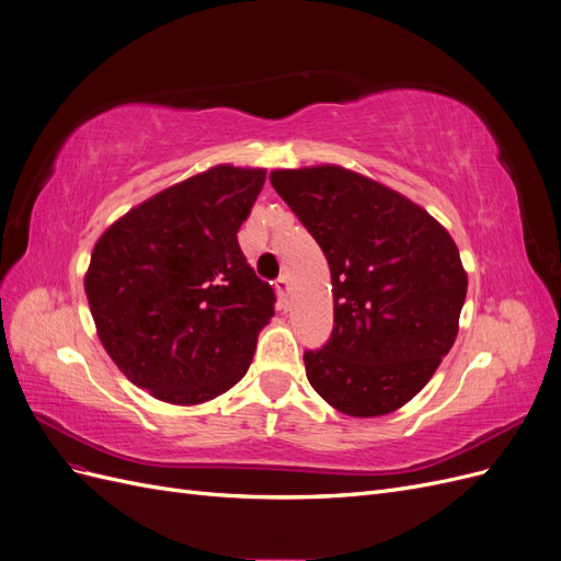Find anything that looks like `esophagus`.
<instances>
[{
	"label": "esophagus",
	"mask_w": 561,
	"mask_h": 561,
	"mask_svg": "<svg viewBox=\"0 0 561 561\" xmlns=\"http://www.w3.org/2000/svg\"><path fill=\"white\" fill-rule=\"evenodd\" d=\"M276 293L280 299H287V295H290V278H287L285 274L276 280Z\"/></svg>",
	"instance_id": "34e87169"
}]
</instances>
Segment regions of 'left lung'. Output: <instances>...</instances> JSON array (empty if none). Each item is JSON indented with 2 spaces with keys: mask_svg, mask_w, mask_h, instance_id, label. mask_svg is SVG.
<instances>
[{
  "mask_svg": "<svg viewBox=\"0 0 561 561\" xmlns=\"http://www.w3.org/2000/svg\"><path fill=\"white\" fill-rule=\"evenodd\" d=\"M268 180L330 264L334 328L304 353L309 383L348 416L400 410L458 332L468 276L454 239L410 198L342 165Z\"/></svg>",
  "mask_w": 561,
  "mask_h": 561,
  "instance_id": "obj_1",
  "label": "left lung"
}]
</instances>
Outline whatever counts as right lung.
I'll use <instances>...</instances> for the list:
<instances>
[{
	"instance_id": "obj_1",
	"label": "right lung",
	"mask_w": 561,
	"mask_h": 561,
	"mask_svg": "<svg viewBox=\"0 0 561 561\" xmlns=\"http://www.w3.org/2000/svg\"><path fill=\"white\" fill-rule=\"evenodd\" d=\"M264 180V168L215 165L128 210L93 248L83 287L100 342L157 400L208 402L252 363L276 295L236 233Z\"/></svg>"
}]
</instances>
